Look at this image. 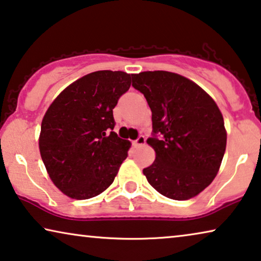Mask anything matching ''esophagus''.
<instances>
[{
  "mask_svg": "<svg viewBox=\"0 0 261 261\" xmlns=\"http://www.w3.org/2000/svg\"><path fill=\"white\" fill-rule=\"evenodd\" d=\"M132 143H134L135 146L144 145L145 144V137H144V136H138V138L136 139V141L132 142Z\"/></svg>",
  "mask_w": 261,
  "mask_h": 261,
  "instance_id": "1",
  "label": "esophagus"
}]
</instances>
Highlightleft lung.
<instances>
[{"label":"left lung","instance_id":"left-lung-1","mask_svg":"<svg viewBox=\"0 0 261 261\" xmlns=\"http://www.w3.org/2000/svg\"><path fill=\"white\" fill-rule=\"evenodd\" d=\"M152 112L148 144L156 152L143 169L163 196L188 200L211 185L225 155L227 135L218 105L199 85L167 71L132 74Z\"/></svg>","mask_w":261,"mask_h":261}]
</instances>
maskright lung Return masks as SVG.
Listing matches in <instances>:
<instances>
[{"instance_id": "add662e5", "label": "right lung", "mask_w": 261, "mask_h": 261, "mask_svg": "<svg viewBox=\"0 0 261 261\" xmlns=\"http://www.w3.org/2000/svg\"><path fill=\"white\" fill-rule=\"evenodd\" d=\"M130 85L125 72L90 73L66 87L47 110L40 153L65 195L91 199L112 185L130 148V142L113 131V109Z\"/></svg>"}]
</instances>
